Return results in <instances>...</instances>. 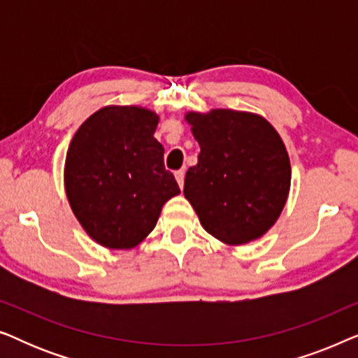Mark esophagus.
<instances>
[{
	"mask_svg": "<svg viewBox=\"0 0 358 358\" xmlns=\"http://www.w3.org/2000/svg\"><path fill=\"white\" fill-rule=\"evenodd\" d=\"M174 176H176V180H178L179 187L182 189V187H184V178H185V173H184V171H176Z\"/></svg>",
	"mask_w": 358,
	"mask_h": 358,
	"instance_id": "1",
	"label": "esophagus"
}]
</instances>
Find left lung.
<instances>
[{"mask_svg": "<svg viewBox=\"0 0 358 358\" xmlns=\"http://www.w3.org/2000/svg\"><path fill=\"white\" fill-rule=\"evenodd\" d=\"M200 145L184 195L207 231L227 244L261 238L280 217L290 190V159L261 115L231 109L189 112Z\"/></svg>", "mask_w": 358, "mask_h": 358, "instance_id": "left-lung-1", "label": "left lung"}]
</instances>
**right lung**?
Listing matches in <instances>:
<instances>
[{"mask_svg":"<svg viewBox=\"0 0 358 358\" xmlns=\"http://www.w3.org/2000/svg\"><path fill=\"white\" fill-rule=\"evenodd\" d=\"M155 112L107 106L73 136L65 161V189L85 231L109 249H130L153 231L161 208L180 194L164 168L155 138Z\"/></svg>","mask_w":358,"mask_h":358,"instance_id":"add662e5","label":"right lung"}]
</instances>
